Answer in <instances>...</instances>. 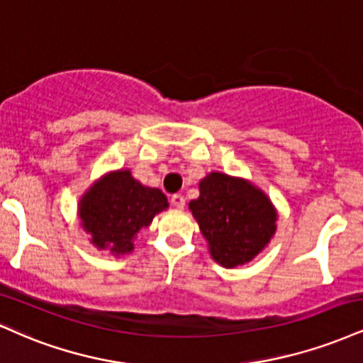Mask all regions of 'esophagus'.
<instances>
[{
  "label": "esophagus",
  "instance_id": "obj_1",
  "mask_svg": "<svg viewBox=\"0 0 363 363\" xmlns=\"http://www.w3.org/2000/svg\"><path fill=\"white\" fill-rule=\"evenodd\" d=\"M170 203H172L174 208L182 209V208H184V204H186V199H184V196H182V194H174V196H170Z\"/></svg>",
  "mask_w": 363,
  "mask_h": 363
}]
</instances>
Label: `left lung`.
I'll return each instance as SVG.
<instances>
[{
	"mask_svg": "<svg viewBox=\"0 0 363 363\" xmlns=\"http://www.w3.org/2000/svg\"><path fill=\"white\" fill-rule=\"evenodd\" d=\"M213 260L223 267L243 265L269 245L277 230V211L252 182L211 172L199 182V198L189 203Z\"/></svg>",
	"mask_w": 363,
	"mask_h": 363,
	"instance_id": "left-lung-1",
	"label": "left lung"
}]
</instances>
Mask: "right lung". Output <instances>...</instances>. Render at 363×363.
Instances as JSON below:
<instances>
[{
    "label": "right lung",
    "instance_id": "add662e5",
    "mask_svg": "<svg viewBox=\"0 0 363 363\" xmlns=\"http://www.w3.org/2000/svg\"><path fill=\"white\" fill-rule=\"evenodd\" d=\"M167 206L162 191L140 184L128 169H120L96 181L81 198L77 211L91 243L118 257L133 250L138 231Z\"/></svg>",
    "mask_w": 363,
    "mask_h": 363
}]
</instances>
